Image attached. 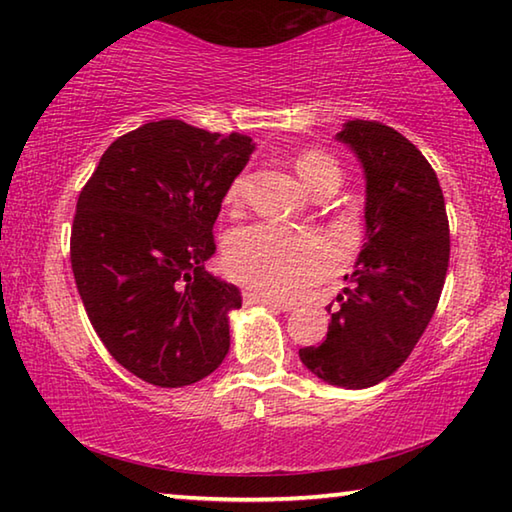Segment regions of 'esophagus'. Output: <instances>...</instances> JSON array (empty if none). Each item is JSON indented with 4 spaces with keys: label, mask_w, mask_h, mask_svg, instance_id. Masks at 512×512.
<instances>
[{
    "label": "esophagus",
    "mask_w": 512,
    "mask_h": 512,
    "mask_svg": "<svg viewBox=\"0 0 512 512\" xmlns=\"http://www.w3.org/2000/svg\"><path fill=\"white\" fill-rule=\"evenodd\" d=\"M244 300H246V302H257V305H268V307L282 309V311H291V309H293L291 305H287V302L275 300V298H271V296H266V293L255 291V289H246V291H244Z\"/></svg>",
    "instance_id": "esophagus-1"
}]
</instances>
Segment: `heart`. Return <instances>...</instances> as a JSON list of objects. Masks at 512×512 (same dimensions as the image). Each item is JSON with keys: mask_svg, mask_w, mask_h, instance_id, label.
<instances>
[{"mask_svg": "<svg viewBox=\"0 0 512 512\" xmlns=\"http://www.w3.org/2000/svg\"><path fill=\"white\" fill-rule=\"evenodd\" d=\"M302 183L311 192L341 183V167L325 151H302L296 158ZM246 194V176L225 189V205L239 207ZM225 271L235 280L268 296L298 298L336 266V250L314 232H291L277 225L255 223L239 228L225 241Z\"/></svg>", "mask_w": 512, "mask_h": 512, "instance_id": "obj_1", "label": "heart"}]
</instances>
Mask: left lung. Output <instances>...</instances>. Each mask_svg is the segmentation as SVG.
<instances>
[{
  "label": "left lung",
  "instance_id": "obj_1",
  "mask_svg": "<svg viewBox=\"0 0 512 512\" xmlns=\"http://www.w3.org/2000/svg\"><path fill=\"white\" fill-rule=\"evenodd\" d=\"M336 140L366 173V241L350 287L327 307V339L298 354L318 379L357 391L391 377L427 329L445 287L449 221L436 171L402 133L354 119Z\"/></svg>",
  "mask_w": 512,
  "mask_h": 512
}]
</instances>
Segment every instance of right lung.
I'll use <instances>...</instances> for the list:
<instances>
[{"label": "right lung", "instance_id": "right-lung-1", "mask_svg": "<svg viewBox=\"0 0 512 512\" xmlns=\"http://www.w3.org/2000/svg\"><path fill=\"white\" fill-rule=\"evenodd\" d=\"M250 137L149 121L101 155L76 203L72 271L119 366L160 388L201 381L230 350L235 284L214 277V221L253 153Z\"/></svg>", "mask_w": 512, "mask_h": 512}]
</instances>
